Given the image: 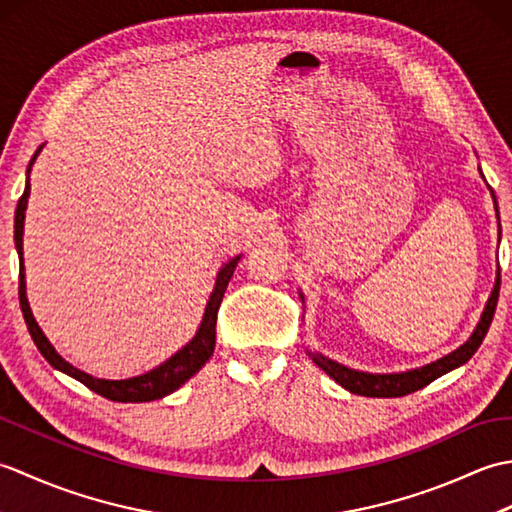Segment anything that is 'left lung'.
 I'll return each mask as SVG.
<instances>
[{
  "mask_svg": "<svg viewBox=\"0 0 512 512\" xmlns=\"http://www.w3.org/2000/svg\"><path fill=\"white\" fill-rule=\"evenodd\" d=\"M488 189H491V187H488ZM491 195H493L495 213H497V200H495L493 189H491ZM497 220H499V213H497ZM499 279H502V277H499V266H497V279H495L493 292L486 301L482 319H480V323H477V328L471 334V339L466 341L464 345H460L455 352L438 358L436 363H429V365L418 367V369H409V372H400V374H369V372H358V369H352V367H345V365L336 363V361H332V358L323 356V354H314V352H308V354H310L312 361L323 369L325 374L334 378L336 383L345 387L347 391H352V394L369 396V398L407 396V394H411V391H418L422 387H427L429 383H433V380L440 378L442 374L451 372V369L464 365L477 352V347L482 345L488 328H491L493 314H495V308H497V297H499Z\"/></svg>",
  "mask_w": 512,
  "mask_h": 512,
  "instance_id": "obj_1",
  "label": "left lung"
}]
</instances>
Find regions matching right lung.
I'll return each instance as SVG.
<instances>
[{
  "mask_svg": "<svg viewBox=\"0 0 512 512\" xmlns=\"http://www.w3.org/2000/svg\"><path fill=\"white\" fill-rule=\"evenodd\" d=\"M41 149H43V145L35 151V156L30 158L26 173H30V169H32V165H35V160H37ZM28 198H30V178H26V189H24V195L19 198L17 211H15V248H17V255H19V306H21V312H24V321L28 325V332L32 336V341H35L37 350L43 354V358H46V361L54 369H59V372L76 378L79 383H83L85 387H90L99 396H103L107 400H114V402H149V400L165 398V396L173 394L176 389H180L193 374H198L202 365L209 361L213 350H215L217 310H220V303H222V297L226 292V286H228V281H231L233 270H235L239 257H242V255L233 257L231 262L220 268L211 297H209V301H206L200 328H198V332H195L193 339L182 347V350H178L171 358H167L165 363L154 367L147 374L125 378V380L94 378L90 374L81 372V369H76L74 365H70L68 361H65V358H61V354L50 345V341L46 339V334L41 332L35 317H32V312H30L28 299H26V273H24V217H26Z\"/></svg>",
  "mask_w": 512,
  "mask_h": 512,
  "instance_id": "add662e5",
  "label": "right lung"
}]
</instances>
